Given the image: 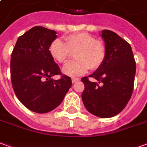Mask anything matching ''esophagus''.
<instances>
[{
	"label": "esophagus",
	"mask_w": 147,
	"mask_h": 147,
	"mask_svg": "<svg viewBox=\"0 0 147 147\" xmlns=\"http://www.w3.org/2000/svg\"><path fill=\"white\" fill-rule=\"evenodd\" d=\"M80 78H72L71 79V82H72V83H75L76 82H77V81H80Z\"/></svg>",
	"instance_id": "1"
}]
</instances>
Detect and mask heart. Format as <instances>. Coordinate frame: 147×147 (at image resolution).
<instances>
[{
	"mask_svg": "<svg viewBox=\"0 0 147 147\" xmlns=\"http://www.w3.org/2000/svg\"><path fill=\"white\" fill-rule=\"evenodd\" d=\"M75 52V61L68 62L62 68L64 75L71 77L79 76L86 71L96 70L101 67L106 57L104 43L86 32L72 34L64 37V43L55 39L49 46L52 58L60 64L65 63L70 51Z\"/></svg>",
	"mask_w": 147,
	"mask_h": 147,
	"instance_id": "1",
	"label": "heart"
}]
</instances>
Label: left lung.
<instances>
[{
  "instance_id": "obj_1",
  "label": "left lung",
  "mask_w": 147,
  "mask_h": 147,
  "mask_svg": "<svg viewBox=\"0 0 147 147\" xmlns=\"http://www.w3.org/2000/svg\"><path fill=\"white\" fill-rule=\"evenodd\" d=\"M106 57L101 67L82 78L85 86L82 94L84 106L96 117L109 118L120 113L129 102L134 88L136 65L128 42L109 30L102 31Z\"/></svg>"
}]
</instances>
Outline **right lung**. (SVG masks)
I'll list each match as a JSON object with an SVG mask.
<instances>
[{
  "label": "right lung",
  "instance_id": "obj_1",
  "mask_svg": "<svg viewBox=\"0 0 147 147\" xmlns=\"http://www.w3.org/2000/svg\"><path fill=\"white\" fill-rule=\"evenodd\" d=\"M57 32L34 27L19 37L11 56V80L18 99L28 109L45 113L60 105L71 86L49 53ZM61 74L60 80L51 77Z\"/></svg>",
  "mask_w": 147,
  "mask_h": 147
}]
</instances>
